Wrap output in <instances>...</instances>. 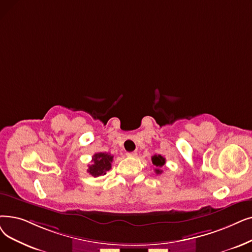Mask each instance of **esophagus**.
I'll return each mask as SVG.
<instances>
[{
  "label": "esophagus",
  "instance_id": "obj_1",
  "mask_svg": "<svg viewBox=\"0 0 252 252\" xmlns=\"http://www.w3.org/2000/svg\"><path fill=\"white\" fill-rule=\"evenodd\" d=\"M126 156L129 157V158H135L137 156V152L136 151H133V152H127Z\"/></svg>",
  "mask_w": 252,
  "mask_h": 252
}]
</instances>
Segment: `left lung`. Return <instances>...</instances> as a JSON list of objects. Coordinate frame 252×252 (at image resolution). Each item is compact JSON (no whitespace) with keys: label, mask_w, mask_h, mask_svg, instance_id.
I'll return each mask as SVG.
<instances>
[{"label":"left lung","mask_w":252,"mask_h":252,"mask_svg":"<svg viewBox=\"0 0 252 252\" xmlns=\"http://www.w3.org/2000/svg\"><path fill=\"white\" fill-rule=\"evenodd\" d=\"M151 161L153 163V166L156 167V173L157 174H161L162 173V166L166 163V158L161 157L160 155H155L151 158Z\"/></svg>","instance_id":"1"}]
</instances>
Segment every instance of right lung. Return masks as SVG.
Listing matches in <instances>:
<instances>
[{
    "instance_id": "1",
    "label": "right lung",
    "mask_w": 252,
    "mask_h": 252,
    "mask_svg": "<svg viewBox=\"0 0 252 252\" xmlns=\"http://www.w3.org/2000/svg\"><path fill=\"white\" fill-rule=\"evenodd\" d=\"M113 160V156L110 153L99 152L93 157V165L89 166L87 172L94 177H100L106 174L107 171L111 169V162Z\"/></svg>"
}]
</instances>
